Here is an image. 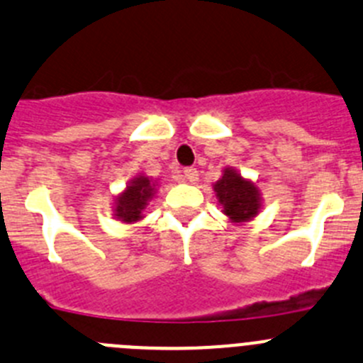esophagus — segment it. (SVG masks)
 I'll use <instances>...</instances> for the list:
<instances>
[{
    "mask_svg": "<svg viewBox=\"0 0 363 363\" xmlns=\"http://www.w3.org/2000/svg\"><path fill=\"white\" fill-rule=\"evenodd\" d=\"M198 171H196L194 167H185L184 169V178L187 179V182H191V184H196L198 182Z\"/></svg>",
    "mask_w": 363,
    "mask_h": 363,
    "instance_id": "obj_1",
    "label": "esophagus"
}]
</instances>
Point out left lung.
<instances>
[{
  "label": "left lung",
  "instance_id": "1",
  "mask_svg": "<svg viewBox=\"0 0 363 363\" xmlns=\"http://www.w3.org/2000/svg\"><path fill=\"white\" fill-rule=\"evenodd\" d=\"M216 192L219 196L220 205L224 206L223 212L230 216L235 223L247 220L255 217L260 208V198L258 191L251 182L240 178L235 171L226 169L223 178L216 184Z\"/></svg>",
  "mask_w": 363,
  "mask_h": 363
}]
</instances>
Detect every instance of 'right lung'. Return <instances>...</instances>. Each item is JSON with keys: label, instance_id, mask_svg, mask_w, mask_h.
<instances>
[{"label": "right lung", "instance_id": "obj_1", "mask_svg": "<svg viewBox=\"0 0 363 363\" xmlns=\"http://www.w3.org/2000/svg\"><path fill=\"white\" fill-rule=\"evenodd\" d=\"M151 182L147 178H137L130 187L126 189L123 196L117 199L116 216L121 217L124 223H132V220L140 219V212L146 206L147 199L151 198Z\"/></svg>", "mask_w": 363, "mask_h": 363}]
</instances>
